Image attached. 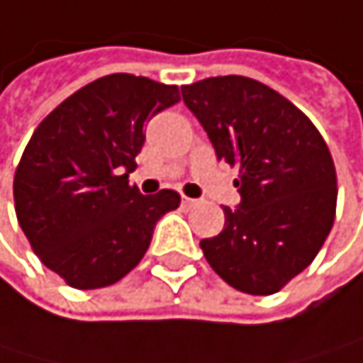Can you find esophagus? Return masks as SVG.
<instances>
[{
	"label": "esophagus",
	"mask_w": 363,
	"mask_h": 363,
	"mask_svg": "<svg viewBox=\"0 0 363 363\" xmlns=\"http://www.w3.org/2000/svg\"><path fill=\"white\" fill-rule=\"evenodd\" d=\"M198 202H200L198 198H187V196H183V206H185V208H191V206H196Z\"/></svg>",
	"instance_id": "esophagus-1"
}]
</instances>
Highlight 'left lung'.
<instances>
[{
    "label": "left lung",
    "instance_id": "obj_1",
    "mask_svg": "<svg viewBox=\"0 0 363 363\" xmlns=\"http://www.w3.org/2000/svg\"><path fill=\"white\" fill-rule=\"evenodd\" d=\"M219 161L239 165L241 202L200 247L232 289L273 295L323 247L335 215V169L310 118L250 77H208L180 88Z\"/></svg>",
    "mask_w": 363,
    "mask_h": 363
}]
</instances>
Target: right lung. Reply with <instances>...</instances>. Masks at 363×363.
I'll use <instances>...</instances> for the list:
<instances>
[{"label":"right lung","mask_w":363,"mask_h":363,"mask_svg":"<svg viewBox=\"0 0 363 363\" xmlns=\"http://www.w3.org/2000/svg\"><path fill=\"white\" fill-rule=\"evenodd\" d=\"M180 101L176 86L116 72L68 96L34 131L14 174L21 230L72 289H103L144 258L157 221L180 204L128 185L146 122Z\"/></svg>","instance_id":"obj_1"}]
</instances>
